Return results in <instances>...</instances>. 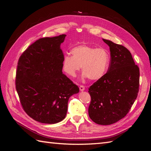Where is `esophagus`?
<instances>
[{"label":"esophagus","instance_id":"1","mask_svg":"<svg viewBox=\"0 0 151 151\" xmlns=\"http://www.w3.org/2000/svg\"><path fill=\"white\" fill-rule=\"evenodd\" d=\"M79 89L81 91H84L85 90V87L84 86H79Z\"/></svg>","mask_w":151,"mask_h":151}]
</instances>
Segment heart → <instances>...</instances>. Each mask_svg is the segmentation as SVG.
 <instances>
[{
  "instance_id": "b5f03b06",
  "label": "heart",
  "mask_w": 151,
  "mask_h": 151,
  "mask_svg": "<svg viewBox=\"0 0 151 151\" xmlns=\"http://www.w3.org/2000/svg\"><path fill=\"white\" fill-rule=\"evenodd\" d=\"M71 53L72 56L67 54L62 61L63 70L69 76L76 77L81 68L83 78L96 81L106 72L110 57L106 49L82 45L73 48Z\"/></svg>"
}]
</instances>
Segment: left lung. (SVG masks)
Wrapping results in <instances>:
<instances>
[{
	"mask_svg": "<svg viewBox=\"0 0 151 151\" xmlns=\"http://www.w3.org/2000/svg\"><path fill=\"white\" fill-rule=\"evenodd\" d=\"M109 47L110 63L106 74L89 87L90 118L108 125L124 118L137 97L139 68L127 48L103 39Z\"/></svg>",
	"mask_w": 151,
	"mask_h": 151,
	"instance_id": "8db88e82",
	"label": "left lung"
}]
</instances>
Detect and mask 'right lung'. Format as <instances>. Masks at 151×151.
Instances as JSON below:
<instances>
[{"label": "right lung", "instance_id": "1", "mask_svg": "<svg viewBox=\"0 0 151 151\" xmlns=\"http://www.w3.org/2000/svg\"><path fill=\"white\" fill-rule=\"evenodd\" d=\"M65 35L43 38L31 44L17 63L16 88L25 112L33 120L54 124L62 121L68 99L79 92L62 72L60 45Z\"/></svg>", "mask_w": 151, "mask_h": 151}]
</instances>
